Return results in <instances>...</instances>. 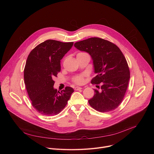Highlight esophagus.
<instances>
[{"instance_id":"34e87169","label":"esophagus","mask_w":154,"mask_h":154,"mask_svg":"<svg viewBox=\"0 0 154 154\" xmlns=\"http://www.w3.org/2000/svg\"><path fill=\"white\" fill-rule=\"evenodd\" d=\"M82 87H79V86H75L74 88V90L75 91H78V90H82Z\"/></svg>"}]
</instances>
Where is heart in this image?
<instances>
[{"mask_svg":"<svg viewBox=\"0 0 154 154\" xmlns=\"http://www.w3.org/2000/svg\"><path fill=\"white\" fill-rule=\"evenodd\" d=\"M80 54H82V53H80ZM84 77H85L84 74L77 75L74 78L73 81L77 84H82L84 82Z\"/></svg>","mask_w":154,"mask_h":154,"instance_id":"heart-1","label":"heart"}]
</instances>
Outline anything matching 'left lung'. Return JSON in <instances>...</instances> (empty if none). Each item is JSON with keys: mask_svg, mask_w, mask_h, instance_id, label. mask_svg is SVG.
<instances>
[{"mask_svg": "<svg viewBox=\"0 0 154 154\" xmlns=\"http://www.w3.org/2000/svg\"><path fill=\"white\" fill-rule=\"evenodd\" d=\"M74 46L90 55L97 74L91 82L102 85L101 91L94 90L93 97L88 100L90 106L100 112L116 109L123 100L130 79L123 54L113 43L96 37L77 42Z\"/></svg>", "mask_w": 154, "mask_h": 154, "instance_id": "1", "label": "left lung"}]
</instances>
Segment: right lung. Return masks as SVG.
<instances>
[{
    "label": "right lung",
    "instance_id": "right-lung-1",
    "mask_svg": "<svg viewBox=\"0 0 154 154\" xmlns=\"http://www.w3.org/2000/svg\"><path fill=\"white\" fill-rule=\"evenodd\" d=\"M73 42L48 39L35 47L29 55L24 68V83L33 106L41 115L58 114L74 92L67 86L60 92L53 80L61 70L60 60L72 47Z\"/></svg>",
    "mask_w": 154,
    "mask_h": 154
}]
</instances>
